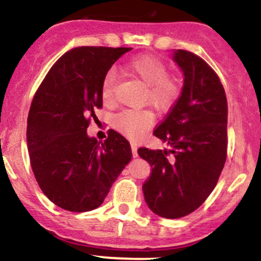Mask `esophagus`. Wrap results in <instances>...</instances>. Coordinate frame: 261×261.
<instances>
[{
  "label": "esophagus",
  "mask_w": 261,
  "mask_h": 261,
  "mask_svg": "<svg viewBox=\"0 0 261 261\" xmlns=\"http://www.w3.org/2000/svg\"><path fill=\"white\" fill-rule=\"evenodd\" d=\"M130 148H132V154H133L134 158L138 156V146H137L136 143H130Z\"/></svg>",
  "instance_id": "1"
}]
</instances>
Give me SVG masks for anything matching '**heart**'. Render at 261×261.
<instances>
[{
    "instance_id": "heart-1",
    "label": "heart",
    "mask_w": 261,
    "mask_h": 261,
    "mask_svg": "<svg viewBox=\"0 0 261 261\" xmlns=\"http://www.w3.org/2000/svg\"><path fill=\"white\" fill-rule=\"evenodd\" d=\"M125 70L146 86L145 101L156 110H169L177 101L180 96V85L176 79L168 76V66L159 58L153 55L134 58L125 65ZM101 97L106 105L112 103L115 99V75L112 72L105 76ZM153 122L154 117L148 111L124 110L115 117L113 124L116 129L128 138L136 139L142 137Z\"/></svg>"
}]
</instances>
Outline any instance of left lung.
I'll use <instances>...</instances> for the list:
<instances>
[{"label":"left lung","mask_w":261,"mask_h":261,"mask_svg":"<svg viewBox=\"0 0 261 261\" xmlns=\"http://www.w3.org/2000/svg\"><path fill=\"white\" fill-rule=\"evenodd\" d=\"M171 57L184 85L154 130L169 149L139 148L138 154L151 168L143 184L146 204L155 215L175 219L197 210L216 187L227 158L228 107L223 86L206 61L181 49Z\"/></svg>","instance_id":"8db88e82"}]
</instances>
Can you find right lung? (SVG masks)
Here are the masks:
<instances>
[{"label": "right lung", "instance_id": "right-lung-1", "mask_svg": "<svg viewBox=\"0 0 261 261\" xmlns=\"http://www.w3.org/2000/svg\"><path fill=\"white\" fill-rule=\"evenodd\" d=\"M132 48L79 46L53 65L34 95L27 123L31 165L43 194L60 208H97L132 159L128 140L110 130L89 137L90 118L102 107L108 70Z\"/></svg>", "mask_w": 261, "mask_h": 261}]
</instances>
